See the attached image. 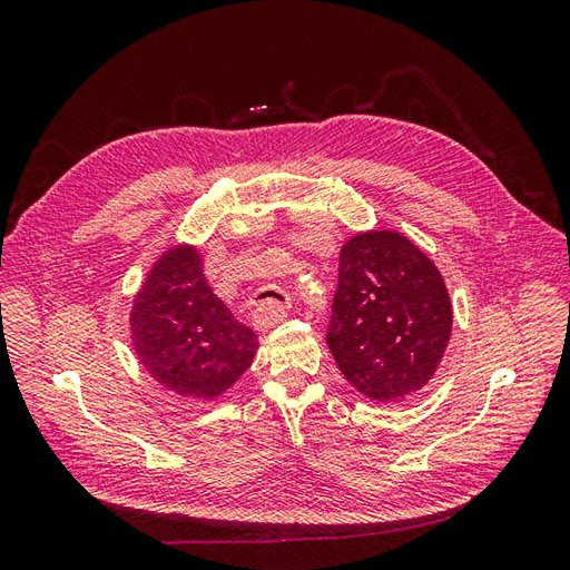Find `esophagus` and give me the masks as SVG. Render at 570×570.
Instances as JSON below:
<instances>
[{
	"label": "esophagus",
	"mask_w": 570,
	"mask_h": 570,
	"mask_svg": "<svg viewBox=\"0 0 570 570\" xmlns=\"http://www.w3.org/2000/svg\"><path fill=\"white\" fill-rule=\"evenodd\" d=\"M278 295H281V299H266V302L256 304V308H254L256 331H268V327L278 325L281 321L287 318L289 308H292L289 295H285V292H278Z\"/></svg>",
	"instance_id": "34e87169"
}]
</instances>
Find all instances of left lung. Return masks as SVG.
<instances>
[{"label":"left lung","instance_id":"8db88e82","mask_svg":"<svg viewBox=\"0 0 570 570\" xmlns=\"http://www.w3.org/2000/svg\"><path fill=\"white\" fill-rule=\"evenodd\" d=\"M438 266L409 237L368 230L340 249L325 342L347 381L373 402H400L435 375L452 337Z\"/></svg>","mask_w":570,"mask_h":570}]
</instances>
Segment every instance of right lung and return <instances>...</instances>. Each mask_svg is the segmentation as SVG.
<instances>
[{
	"label": "right lung",
	"instance_id": "right-lung-1",
	"mask_svg": "<svg viewBox=\"0 0 570 570\" xmlns=\"http://www.w3.org/2000/svg\"><path fill=\"white\" fill-rule=\"evenodd\" d=\"M132 350L166 390L193 400H216L256 356L252 327L239 323L206 283L199 249H166L135 295Z\"/></svg>",
	"mask_w": 570,
	"mask_h": 570
}]
</instances>
